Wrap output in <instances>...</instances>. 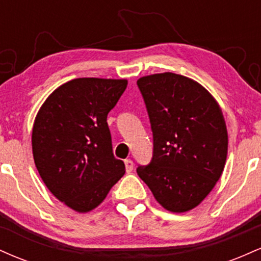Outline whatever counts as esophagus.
<instances>
[{
  "instance_id": "1",
  "label": "esophagus",
  "mask_w": 261,
  "mask_h": 261,
  "mask_svg": "<svg viewBox=\"0 0 261 261\" xmlns=\"http://www.w3.org/2000/svg\"><path fill=\"white\" fill-rule=\"evenodd\" d=\"M125 167H126V172L130 173L134 169V162L131 160H125Z\"/></svg>"
}]
</instances>
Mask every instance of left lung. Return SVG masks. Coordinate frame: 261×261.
<instances>
[{
  "mask_svg": "<svg viewBox=\"0 0 261 261\" xmlns=\"http://www.w3.org/2000/svg\"><path fill=\"white\" fill-rule=\"evenodd\" d=\"M153 155L137 174L168 211L196 207L214 189L226 164L228 135L215 98L194 80L172 72L141 77Z\"/></svg>",
  "mask_w": 261,
  "mask_h": 261,
  "instance_id": "left-lung-1",
  "label": "left lung"
}]
</instances>
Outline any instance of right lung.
<instances>
[{
	"label": "right lung",
	"instance_id": "add662e5",
	"mask_svg": "<svg viewBox=\"0 0 261 261\" xmlns=\"http://www.w3.org/2000/svg\"><path fill=\"white\" fill-rule=\"evenodd\" d=\"M126 86V80H72L55 89L37 114L35 166L53 195L74 211L97 207L125 174L124 162L114 157L107 116Z\"/></svg>",
	"mask_w": 261,
	"mask_h": 261
}]
</instances>
